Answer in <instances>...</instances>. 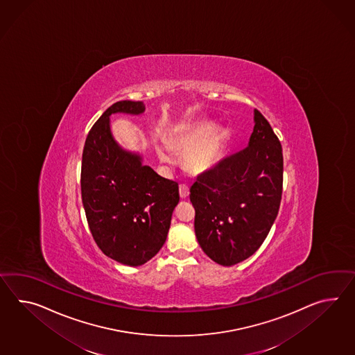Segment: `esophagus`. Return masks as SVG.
<instances>
[{
  "mask_svg": "<svg viewBox=\"0 0 355 355\" xmlns=\"http://www.w3.org/2000/svg\"><path fill=\"white\" fill-rule=\"evenodd\" d=\"M190 195V189L186 184H181L180 186V196L181 199H186Z\"/></svg>",
  "mask_w": 355,
  "mask_h": 355,
  "instance_id": "obj_1",
  "label": "esophagus"
}]
</instances>
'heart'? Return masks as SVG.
Listing matches in <instances>:
<instances>
[{"label":"heart","mask_w":355,"mask_h":355,"mask_svg":"<svg viewBox=\"0 0 355 355\" xmlns=\"http://www.w3.org/2000/svg\"><path fill=\"white\" fill-rule=\"evenodd\" d=\"M225 132L208 123L186 125L172 130L168 136V146L183 153V165L193 174L208 173L216 166L222 155ZM168 147V148H169ZM163 142L156 144V155L162 163L172 165L174 155Z\"/></svg>","instance_id":"1"}]
</instances>
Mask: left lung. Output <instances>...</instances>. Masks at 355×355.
I'll return each mask as SVG.
<instances>
[{
  "mask_svg": "<svg viewBox=\"0 0 355 355\" xmlns=\"http://www.w3.org/2000/svg\"><path fill=\"white\" fill-rule=\"evenodd\" d=\"M282 175L281 144L267 119L254 110L248 147L191 186L195 234L210 259L230 267L259 249L278 214Z\"/></svg>",
  "mask_w": 355,
  "mask_h": 355,
  "instance_id": "obj_1",
  "label": "left lung"
}]
</instances>
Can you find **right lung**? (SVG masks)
<instances>
[{"instance_id": "right-lung-1", "label": "right lung", "mask_w": 355, "mask_h": 355, "mask_svg": "<svg viewBox=\"0 0 355 355\" xmlns=\"http://www.w3.org/2000/svg\"><path fill=\"white\" fill-rule=\"evenodd\" d=\"M141 115L142 101H118L87 136L80 189L87 222L106 257L139 267L163 248L178 201V183L165 180L144 156L119 145L110 125L113 114Z\"/></svg>"}]
</instances>
